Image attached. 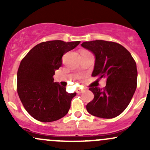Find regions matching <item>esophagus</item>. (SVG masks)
<instances>
[{
  "mask_svg": "<svg viewBox=\"0 0 150 150\" xmlns=\"http://www.w3.org/2000/svg\"><path fill=\"white\" fill-rule=\"evenodd\" d=\"M83 91V89H81V88H78V89H77V91H76L77 93H81Z\"/></svg>",
  "mask_w": 150,
  "mask_h": 150,
  "instance_id": "34e87169",
  "label": "esophagus"
}]
</instances>
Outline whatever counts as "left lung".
I'll return each instance as SVG.
<instances>
[{
    "label": "left lung",
    "instance_id": "left-lung-1",
    "mask_svg": "<svg viewBox=\"0 0 150 150\" xmlns=\"http://www.w3.org/2000/svg\"><path fill=\"white\" fill-rule=\"evenodd\" d=\"M81 46L95 57L92 76L107 81L103 89L89 88L94 98L86 105V110L98 117H117L128 107L137 89L135 61L126 48L114 42L97 40L83 42Z\"/></svg>",
    "mask_w": 150,
    "mask_h": 150
}]
</instances>
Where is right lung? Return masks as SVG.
Segmentation results:
<instances>
[{"label": "right lung", "mask_w": 150, "mask_h": 150, "mask_svg": "<svg viewBox=\"0 0 150 150\" xmlns=\"http://www.w3.org/2000/svg\"><path fill=\"white\" fill-rule=\"evenodd\" d=\"M81 41L51 40L33 47L22 60L17 72V92L27 112L36 120L52 122L67 114L76 93L54 82L55 70L64 54Z\"/></svg>", "instance_id": "right-lung-1"}]
</instances>
